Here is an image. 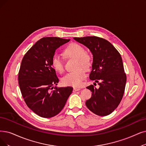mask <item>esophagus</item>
I'll return each mask as SVG.
<instances>
[{"label": "esophagus", "mask_w": 146, "mask_h": 146, "mask_svg": "<svg viewBox=\"0 0 146 146\" xmlns=\"http://www.w3.org/2000/svg\"><path fill=\"white\" fill-rule=\"evenodd\" d=\"M80 90V88H77V87H74V89H73V92H77V91H78V90Z\"/></svg>", "instance_id": "obj_1"}]
</instances>
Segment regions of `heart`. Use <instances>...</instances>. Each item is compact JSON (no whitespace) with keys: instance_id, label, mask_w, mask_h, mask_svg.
<instances>
[{"instance_id":"1","label":"heart","mask_w":146,"mask_h":146,"mask_svg":"<svg viewBox=\"0 0 146 146\" xmlns=\"http://www.w3.org/2000/svg\"><path fill=\"white\" fill-rule=\"evenodd\" d=\"M63 54L67 57L76 58L77 71L69 72L64 76L62 81L65 86L80 87L86 77L85 70L88 69L92 65L90 56L86 52L82 45L77 43H72L68 45L63 51ZM51 65L56 71L63 72L64 71V63L62 58L57 54H54L51 59Z\"/></svg>"}]
</instances>
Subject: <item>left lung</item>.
Wrapping results in <instances>:
<instances>
[{"mask_svg": "<svg viewBox=\"0 0 146 146\" xmlns=\"http://www.w3.org/2000/svg\"><path fill=\"white\" fill-rule=\"evenodd\" d=\"M74 39L92 53L93 63L89 78L100 85L98 89L93 85L87 87L92 94L86 101V106L96 115H109L118 107L125 92L126 76L121 57L114 46L104 39L96 36Z\"/></svg>", "mask_w": 146, "mask_h": 146, "instance_id": "8db88e82", "label": "left lung"}]
</instances>
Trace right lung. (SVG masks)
<instances>
[{
  "label": "right lung",
  "mask_w": 146,
  "mask_h": 146,
  "mask_svg": "<svg viewBox=\"0 0 146 146\" xmlns=\"http://www.w3.org/2000/svg\"><path fill=\"white\" fill-rule=\"evenodd\" d=\"M69 39L46 37L39 39L23 57L19 73V83L28 107L44 118L59 114L71 94L72 87H59L52 57L60 46Z\"/></svg>",
  "instance_id": "right-lung-1"
}]
</instances>
